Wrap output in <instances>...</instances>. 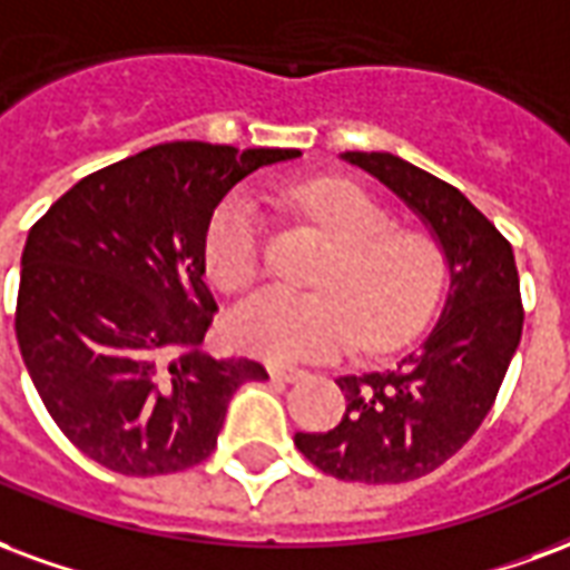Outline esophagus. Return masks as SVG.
Masks as SVG:
<instances>
[{
    "label": "esophagus",
    "mask_w": 570,
    "mask_h": 570,
    "mask_svg": "<svg viewBox=\"0 0 570 570\" xmlns=\"http://www.w3.org/2000/svg\"><path fill=\"white\" fill-rule=\"evenodd\" d=\"M302 374H305V371L296 368V365H277V362H274V365H268V377H272V381L293 383V381H298Z\"/></svg>",
    "instance_id": "esophagus-1"
}]
</instances>
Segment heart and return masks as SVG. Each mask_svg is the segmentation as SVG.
Returning a JSON list of instances; mask_svg holds the SVG:
<instances>
[{
	"label": "heart",
	"mask_w": 570,
	"mask_h": 570,
	"mask_svg": "<svg viewBox=\"0 0 570 570\" xmlns=\"http://www.w3.org/2000/svg\"><path fill=\"white\" fill-rule=\"evenodd\" d=\"M289 205L332 238L314 274L317 293L253 296L232 314V341L253 356L289 362L335 356L356 341L365 353H383L414 338L446 281L435 232L395 226L381 199L344 178L307 180L289 193ZM205 268L223 293H244L263 274V217L242 193L210 217Z\"/></svg>",
	"instance_id": "1"
}]
</instances>
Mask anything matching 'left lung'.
Instances as JSON below:
<instances>
[{
	"label": "left lung",
	"mask_w": 570,
	"mask_h": 570,
	"mask_svg": "<svg viewBox=\"0 0 570 570\" xmlns=\"http://www.w3.org/2000/svg\"><path fill=\"white\" fill-rule=\"evenodd\" d=\"M423 217L444 244L450 296L432 335L395 368L344 374L347 399L328 432H296L323 474L356 483L425 478L468 444L495 404L522 335L510 242L453 184L392 154H344Z\"/></svg>",
	"instance_id": "obj_1"
}]
</instances>
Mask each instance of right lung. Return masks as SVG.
Here are the masks:
<instances>
[{
  "label": "right lung",
  "instance_id": "1",
  "mask_svg": "<svg viewBox=\"0 0 570 570\" xmlns=\"http://www.w3.org/2000/svg\"><path fill=\"white\" fill-rule=\"evenodd\" d=\"M298 150L171 141L99 168L29 229L14 332L60 432L126 478L175 474L217 446L232 392L259 362L199 344L217 302L205 274L214 208Z\"/></svg>",
  "mask_w": 570,
  "mask_h": 570
}]
</instances>
